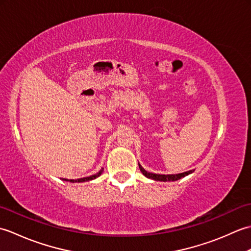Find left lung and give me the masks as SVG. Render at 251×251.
Returning a JSON list of instances; mask_svg holds the SVG:
<instances>
[{"label": "left lung", "instance_id": "left-lung-1", "mask_svg": "<svg viewBox=\"0 0 251 251\" xmlns=\"http://www.w3.org/2000/svg\"><path fill=\"white\" fill-rule=\"evenodd\" d=\"M139 168L141 170V173L146 176L147 178H150L153 180H156V181H176V180H179L181 178L185 177V176H188L190 174L193 173V170H190V172H185L182 174H178V175H157V174H152V173H148L147 170L143 169L140 165H139Z\"/></svg>", "mask_w": 251, "mask_h": 251}]
</instances>
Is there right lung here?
Here are the masks:
<instances>
[{
	"label": "right lung",
	"instance_id": "add662e5",
	"mask_svg": "<svg viewBox=\"0 0 251 251\" xmlns=\"http://www.w3.org/2000/svg\"><path fill=\"white\" fill-rule=\"evenodd\" d=\"M101 174H102V169H101L98 174H96V175H94V176H90V177L81 178V179H77V180H68V179H66V181H70V182H84V181H89V180L96 179L97 177H99V176H100Z\"/></svg>",
	"mask_w": 251,
	"mask_h": 251
}]
</instances>
